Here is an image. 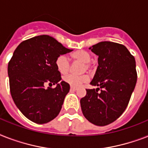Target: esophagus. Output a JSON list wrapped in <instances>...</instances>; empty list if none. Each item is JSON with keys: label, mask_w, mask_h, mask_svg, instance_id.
I'll list each match as a JSON object with an SVG mask.
<instances>
[{"label": "esophagus", "mask_w": 148, "mask_h": 148, "mask_svg": "<svg viewBox=\"0 0 148 148\" xmlns=\"http://www.w3.org/2000/svg\"><path fill=\"white\" fill-rule=\"evenodd\" d=\"M77 90V87H75V86H71V90H73V91H75Z\"/></svg>", "instance_id": "34e87169"}]
</instances>
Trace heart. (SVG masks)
Wrapping results in <instances>:
<instances>
[{
	"label": "heart",
	"instance_id": "obj_1",
	"mask_svg": "<svg viewBox=\"0 0 148 148\" xmlns=\"http://www.w3.org/2000/svg\"><path fill=\"white\" fill-rule=\"evenodd\" d=\"M71 58L74 61L84 63V69L88 70L91 67L90 61L91 55L90 54L84 51V50H77L74 51L71 55ZM55 66L57 68L58 71L62 74H68L70 70V62L65 56L60 55L55 60ZM63 80L68 84L72 86H80L84 83L87 82L89 80V77L86 74L83 75H74V74H68L67 76L64 77Z\"/></svg>",
	"mask_w": 148,
	"mask_h": 148
}]
</instances>
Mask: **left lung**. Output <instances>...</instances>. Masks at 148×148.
<instances>
[{"label":"left lung","mask_w":148,"mask_h":148,"mask_svg":"<svg viewBox=\"0 0 148 148\" xmlns=\"http://www.w3.org/2000/svg\"><path fill=\"white\" fill-rule=\"evenodd\" d=\"M90 49L98 55L90 82L97 88L86 89L80 106L89 122L105 126L119 118L129 103L137 82L135 59L125 45L112 42H100Z\"/></svg>","instance_id":"8db88e82"}]
</instances>
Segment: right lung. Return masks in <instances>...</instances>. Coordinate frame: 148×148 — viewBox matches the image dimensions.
Listing matches in <instances>:
<instances>
[{
    "mask_svg": "<svg viewBox=\"0 0 148 148\" xmlns=\"http://www.w3.org/2000/svg\"><path fill=\"white\" fill-rule=\"evenodd\" d=\"M71 51L47 35L23 41L15 49L8 68L10 93L16 107L32 122L45 124L59 114L70 85L59 83L55 60ZM47 82L57 86L45 88Z\"/></svg>",
    "mask_w": 148,
    "mask_h": 148,
    "instance_id": "obj_1",
    "label": "right lung"
}]
</instances>
